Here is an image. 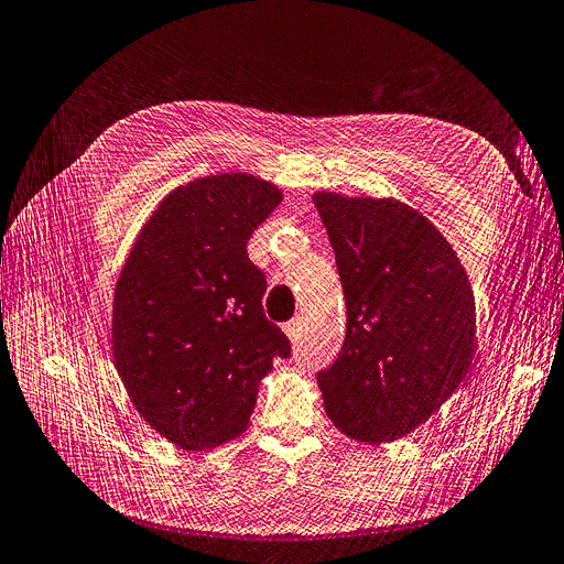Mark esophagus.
Wrapping results in <instances>:
<instances>
[{
  "mask_svg": "<svg viewBox=\"0 0 564 564\" xmlns=\"http://www.w3.org/2000/svg\"><path fill=\"white\" fill-rule=\"evenodd\" d=\"M283 333H285L288 337H291V343H297L300 335H302V321H300V318L288 321V324L283 326Z\"/></svg>",
  "mask_w": 564,
  "mask_h": 564,
  "instance_id": "esophagus-1",
  "label": "esophagus"
}]
</instances>
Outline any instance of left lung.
Instances as JSON below:
<instances>
[{"label": "left lung", "instance_id": "obj_1", "mask_svg": "<svg viewBox=\"0 0 564 564\" xmlns=\"http://www.w3.org/2000/svg\"><path fill=\"white\" fill-rule=\"evenodd\" d=\"M347 302L337 359L318 371L326 415L347 437L401 440L470 373L475 297L432 224L392 198L314 193Z\"/></svg>", "mask_w": 564, "mask_h": 564}]
</instances>
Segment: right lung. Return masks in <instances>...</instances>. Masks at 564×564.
Wrapping results in <instances>:
<instances>
[{"label":"right lung","mask_w":564,"mask_h":564,"mask_svg":"<svg viewBox=\"0 0 564 564\" xmlns=\"http://www.w3.org/2000/svg\"><path fill=\"white\" fill-rule=\"evenodd\" d=\"M252 174L200 176L143 224L112 300V357L153 430L186 452L238 437L273 359L291 340L262 310L252 231L281 203Z\"/></svg>","instance_id":"1"}]
</instances>
